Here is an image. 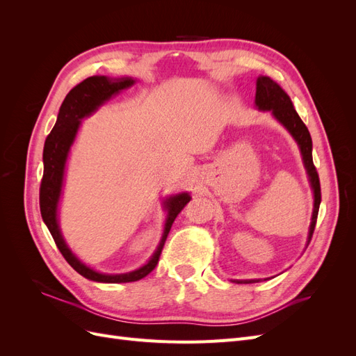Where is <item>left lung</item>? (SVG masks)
Masks as SVG:
<instances>
[{"mask_svg":"<svg viewBox=\"0 0 356 356\" xmlns=\"http://www.w3.org/2000/svg\"><path fill=\"white\" fill-rule=\"evenodd\" d=\"M255 104L260 110L272 111L273 115L288 129L289 134L293 135L296 141L298 143V147L301 149V156H303L305 166L307 169V174L310 178V184L315 193L314 217H312L310 232H309V241H310L312 234H314V230H315L318 212H319V204H321V182H319L318 170L314 165V159H312V138L309 134V129L306 127L303 120H301L300 115L294 110L289 96L268 77H260L257 80ZM236 282L242 284L241 281H236ZM252 282H255V281H243V284H252Z\"/></svg>","mask_w":356,"mask_h":356,"instance_id":"obj_1","label":"left lung"}]
</instances>
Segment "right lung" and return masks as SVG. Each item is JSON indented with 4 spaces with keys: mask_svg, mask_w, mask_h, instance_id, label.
<instances>
[{
    "mask_svg": "<svg viewBox=\"0 0 356 356\" xmlns=\"http://www.w3.org/2000/svg\"><path fill=\"white\" fill-rule=\"evenodd\" d=\"M135 81L132 79H122V80H110L101 75V77H89L79 83L77 86L70 90L67 98L63 99L60 110L58 114L56 124L53 126L51 132L47 135L44 143V152H42V161H44V172H42V179L40 184V211L42 221L46 222L49 232L53 236L58 250L63 255V258L70 263V266L75 272H79L81 276L90 279L96 282H135L147 276L149 272L154 270V267L159 263V258L163 250L168 234L170 232L172 224H174L178 213L184 209L186 204L190 202V196L187 193L170 197L165 202L169 211L168 221L163 238L157 248L156 254L152 257L144 267L138 268L135 272L124 273V275H102L92 270L88 266H84L81 261L72 255L68 250V246L63 242L56 220V209L58 200L60 196L62 179H63V169H65V161L70 152V147L74 141L75 134L80 126V120L83 117L92 114L99 105H102L106 99H110L114 93H118L122 89L129 88Z\"/></svg>",
    "mask_w": 356,
    "mask_h": 356,
    "instance_id": "right-lung-1",
    "label": "right lung"
}]
</instances>
